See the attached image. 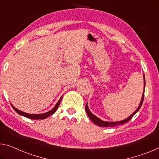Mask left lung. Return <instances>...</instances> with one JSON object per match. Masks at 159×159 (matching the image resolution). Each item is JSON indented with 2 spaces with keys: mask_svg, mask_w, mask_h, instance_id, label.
I'll return each instance as SVG.
<instances>
[{
  "mask_svg": "<svg viewBox=\"0 0 159 159\" xmlns=\"http://www.w3.org/2000/svg\"><path fill=\"white\" fill-rule=\"evenodd\" d=\"M143 82H144V87H145V76H144V75H143ZM143 97H144V90H143V93L142 94V100H141L140 104H139V105L137 109L136 110V111L134 112H133L129 117L127 118V119H125L124 120H122V121H119V122H105V121L101 120L100 119H99L98 117H97L96 116L93 115V113L90 111V110L89 109V106H88V104H86V105H85V111H86L87 115L89 117L90 119L91 120L92 122L93 123H95V125L100 126V127H115V126L124 125V124H125V123L129 122V121L131 119H132V118L133 117V116H134L136 114V113H137L139 111V110H140L141 107H142V103H143Z\"/></svg>",
  "mask_w": 159,
  "mask_h": 159,
  "instance_id": "left-lung-1",
  "label": "left lung"
}]
</instances>
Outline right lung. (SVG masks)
Segmentation results:
<instances>
[{
	"label": "right lung",
	"instance_id": "right-lung-1",
	"mask_svg": "<svg viewBox=\"0 0 159 159\" xmlns=\"http://www.w3.org/2000/svg\"><path fill=\"white\" fill-rule=\"evenodd\" d=\"M61 98H62V96L61 98H60L59 101L57 102L56 105H55V107L53 108L52 110H50V111L47 112L46 113H43V114H29V113L22 112V111H20V110H17V108L15 107L12 105H12V108L15 110V111H16L17 113H18L19 115L24 116V117H27V118H29V119H32V120H43V119H45V118H47L48 117H49V116L52 115L55 112H56V110H57V108H58V107H59V105L60 104V102H61Z\"/></svg>",
	"mask_w": 159,
	"mask_h": 159
}]
</instances>
